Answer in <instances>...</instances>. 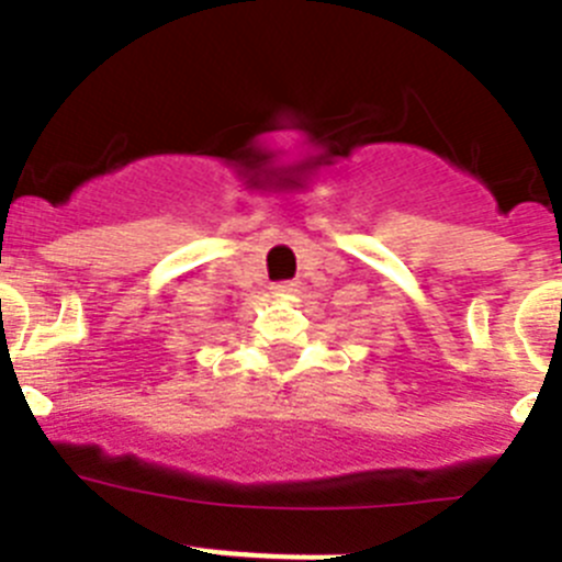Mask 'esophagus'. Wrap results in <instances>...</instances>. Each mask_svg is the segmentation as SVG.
<instances>
[{
	"label": "esophagus",
	"instance_id": "obj_1",
	"mask_svg": "<svg viewBox=\"0 0 562 562\" xmlns=\"http://www.w3.org/2000/svg\"><path fill=\"white\" fill-rule=\"evenodd\" d=\"M297 281H278V284H272V290L276 292H286V295H292V292H297Z\"/></svg>",
	"mask_w": 562,
	"mask_h": 562
}]
</instances>
